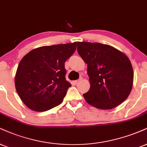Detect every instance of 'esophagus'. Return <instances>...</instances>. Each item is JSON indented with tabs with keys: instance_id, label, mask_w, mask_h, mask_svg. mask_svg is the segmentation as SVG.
<instances>
[{
	"instance_id": "34e87169",
	"label": "esophagus",
	"mask_w": 147,
	"mask_h": 147,
	"mask_svg": "<svg viewBox=\"0 0 147 147\" xmlns=\"http://www.w3.org/2000/svg\"><path fill=\"white\" fill-rule=\"evenodd\" d=\"M81 79H78V80H75V81H73V83H74V84H78V83L79 82V81H80Z\"/></svg>"
}]
</instances>
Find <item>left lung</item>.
Listing matches in <instances>:
<instances>
[{
    "label": "left lung",
    "instance_id": "1",
    "mask_svg": "<svg viewBox=\"0 0 147 147\" xmlns=\"http://www.w3.org/2000/svg\"><path fill=\"white\" fill-rule=\"evenodd\" d=\"M77 51L88 65L90 83L84 94L88 103L100 109L117 107L129 96L134 82L129 59L114 47L98 42H77Z\"/></svg>",
    "mask_w": 147,
    "mask_h": 147
}]
</instances>
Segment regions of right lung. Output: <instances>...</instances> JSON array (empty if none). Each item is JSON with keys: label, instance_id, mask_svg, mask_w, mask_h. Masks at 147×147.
<instances>
[{"label": "right lung", "instance_id": "right-lung-1", "mask_svg": "<svg viewBox=\"0 0 147 147\" xmlns=\"http://www.w3.org/2000/svg\"><path fill=\"white\" fill-rule=\"evenodd\" d=\"M76 48L77 42L45 46L23 57L16 73L15 86L26 106L45 112L62 102L71 86L66 80L64 63Z\"/></svg>", "mask_w": 147, "mask_h": 147}]
</instances>
